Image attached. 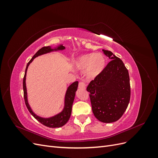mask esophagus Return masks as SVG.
Wrapping results in <instances>:
<instances>
[{
    "instance_id": "obj_1",
    "label": "esophagus",
    "mask_w": 158,
    "mask_h": 158,
    "mask_svg": "<svg viewBox=\"0 0 158 158\" xmlns=\"http://www.w3.org/2000/svg\"><path fill=\"white\" fill-rule=\"evenodd\" d=\"M78 87H79V88L85 89V84L84 82H82V81H81V82H80L79 84H78Z\"/></svg>"
}]
</instances>
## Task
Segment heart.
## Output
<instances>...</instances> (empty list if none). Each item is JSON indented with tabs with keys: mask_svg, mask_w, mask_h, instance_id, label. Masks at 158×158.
Returning a JSON list of instances; mask_svg holds the SVG:
<instances>
[{
	"mask_svg": "<svg viewBox=\"0 0 158 158\" xmlns=\"http://www.w3.org/2000/svg\"><path fill=\"white\" fill-rule=\"evenodd\" d=\"M78 70L85 71L89 77L93 78L101 73L106 66V59L99 53H89L83 55L75 63Z\"/></svg>",
	"mask_w": 158,
	"mask_h": 158,
	"instance_id": "1",
	"label": "heart"
}]
</instances>
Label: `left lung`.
Listing matches in <instances>:
<instances>
[{
	"mask_svg": "<svg viewBox=\"0 0 158 158\" xmlns=\"http://www.w3.org/2000/svg\"><path fill=\"white\" fill-rule=\"evenodd\" d=\"M112 59L86 88L94 116L103 123L118 121L125 113L131 98L128 71L121 59L103 50Z\"/></svg>",
	"mask_w": 158,
	"mask_h": 158,
	"instance_id": "1",
	"label": "left lung"
}]
</instances>
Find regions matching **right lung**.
<instances>
[{
	"label": "right lung",
	"mask_w": 158,
	"mask_h": 158,
	"mask_svg": "<svg viewBox=\"0 0 158 158\" xmlns=\"http://www.w3.org/2000/svg\"><path fill=\"white\" fill-rule=\"evenodd\" d=\"M64 49H65V47L63 45H60L57 47L56 49H55L54 50H63ZM52 51H53V49H52L50 46L42 47L41 49H40L34 55H33L31 59L29 62H28V63L27 64V66H26L25 74H24V76H23V98H24L25 103H26V106L28 109V111H30V113L32 114L33 117H34L35 118L37 119L38 121L40 122L41 124H43V125L46 126V127H48L50 128H59V127H63V125H64L65 124L68 122V121L69 120V118L70 117V114H71V112H72V106H73V102L74 99L76 91L77 90V88H78V82L76 81V82H73L67 89V91H66V95H65L64 108L63 109V111H62L60 113L56 114V115L52 117H51V118H41V117H38L31 111V109L27 102V91H26V72H27V69L28 68V66H29V64L31 63L33 59L35 58V57L40 56V55H41L43 54L47 53V52H49Z\"/></svg>",
	"instance_id": "right-lung-1"
}]
</instances>
